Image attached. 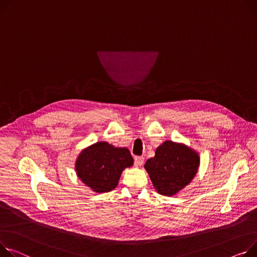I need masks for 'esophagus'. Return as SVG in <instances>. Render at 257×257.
<instances>
[{"mask_svg": "<svg viewBox=\"0 0 257 257\" xmlns=\"http://www.w3.org/2000/svg\"><path fill=\"white\" fill-rule=\"evenodd\" d=\"M134 162H135V165L138 166V167L142 166L144 164V162H145V158L142 157V156H136L134 158Z\"/></svg>", "mask_w": 257, "mask_h": 257, "instance_id": "obj_1", "label": "esophagus"}]
</instances>
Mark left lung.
<instances>
[{"label":"left lung","instance_id":"left-lung-1","mask_svg":"<svg viewBox=\"0 0 257 257\" xmlns=\"http://www.w3.org/2000/svg\"><path fill=\"white\" fill-rule=\"evenodd\" d=\"M200 158L198 153L184 144L166 141L148 159L145 168L156 191L173 196L189 185L195 177Z\"/></svg>","mask_w":257,"mask_h":257}]
</instances>
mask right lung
<instances>
[{"label":"right lung","mask_w":257,"mask_h":257,"mask_svg":"<svg viewBox=\"0 0 257 257\" xmlns=\"http://www.w3.org/2000/svg\"><path fill=\"white\" fill-rule=\"evenodd\" d=\"M132 165L133 158L127 148L98 142L80 152L75 161V172L94 192L106 193L117 186L123 170Z\"/></svg>","instance_id":"1"}]
</instances>
